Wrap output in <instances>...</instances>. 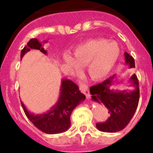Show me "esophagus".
Instances as JSON below:
<instances>
[{"instance_id":"esophagus-1","label":"esophagus","mask_w":153,"mask_h":153,"mask_svg":"<svg viewBox=\"0 0 153 153\" xmlns=\"http://www.w3.org/2000/svg\"><path fill=\"white\" fill-rule=\"evenodd\" d=\"M78 85H79L80 90L81 91L82 93L84 94L87 99H89L90 93H89V89H88V85H85L83 82L80 81V80H79V82H78Z\"/></svg>"}]
</instances>
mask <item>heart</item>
Returning a JSON list of instances; mask_svg holds the SVG:
<instances>
[{"label": "heart", "instance_id": "b5f03b06", "mask_svg": "<svg viewBox=\"0 0 153 153\" xmlns=\"http://www.w3.org/2000/svg\"><path fill=\"white\" fill-rule=\"evenodd\" d=\"M120 54V48L115 41L107 39L91 40L77 47L73 52V58L65 54L64 61L73 71L79 69V65H88V75L94 80H100L106 76L112 70Z\"/></svg>", "mask_w": 153, "mask_h": 153}]
</instances>
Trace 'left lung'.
I'll return each mask as SVG.
<instances>
[{
	"label": "left lung",
	"instance_id": "8db88e82",
	"mask_svg": "<svg viewBox=\"0 0 153 153\" xmlns=\"http://www.w3.org/2000/svg\"><path fill=\"white\" fill-rule=\"evenodd\" d=\"M124 56L126 63L129 65V68H135L134 58L126 52L124 53ZM115 76L113 75L102 83L90 88L92 100L103 103L110 113L106 121L97 123V128L101 131L110 133L123 130L128 125L137 110L139 100V80L135 74L130 78L132 86L135 89L130 91L110 89V86L115 81Z\"/></svg>",
	"mask_w": 153,
	"mask_h": 153
}]
</instances>
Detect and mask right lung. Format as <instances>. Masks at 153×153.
<instances>
[{
  "mask_svg": "<svg viewBox=\"0 0 153 153\" xmlns=\"http://www.w3.org/2000/svg\"><path fill=\"white\" fill-rule=\"evenodd\" d=\"M31 48L40 50L45 54L47 53L38 39L33 38L21 51V59ZM60 91L59 98L56 105L49 111L41 115H35L28 112L21 101L22 107L27 118L35 126L46 134H59L68 130L71 125L70 115L72 112L80 102L85 99V96L80 91L78 85L70 80L62 79Z\"/></svg>",
  "mask_w": 153,
  "mask_h": 153,
  "instance_id": "obj_1",
  "label": "right lung"
}]
</instances>
